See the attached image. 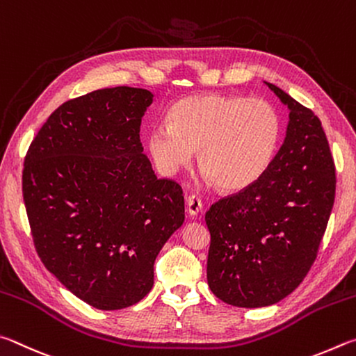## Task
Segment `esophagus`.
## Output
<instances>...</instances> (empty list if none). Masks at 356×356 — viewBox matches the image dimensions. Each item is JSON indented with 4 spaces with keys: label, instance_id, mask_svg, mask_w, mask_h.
<instances>
[{
    "label": "esophagus",
    "instance_id": "esophagus-1",
    "mask_svg": "<svg viewBox=\"0 0 356 356\" xmlns=\"http://www.w3.org/2000/svg\"><path fill=\"white\" fill-rule=\"evenodd\" d=\"M202 209H203L202 198L198 197V195H195V194L189 195V197H188V213H189L191 216H197L198 213H200Z\"/></svg>",
    "mask_w": 356,
    "mask_h": 356
}]
</instances>
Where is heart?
<instances>
[{
	"label": "heart",
	"instance_id": "1",
	"mask_svg": "<svg viewBox=\"0 0 356 356\" xmlns=\"http://www.w3.org/2000/svg\"><path fill=\"white\" fill-rule=\"evenodd\" d=\"M278 111L264 99L203 93L181 98L168 123L147 133V148L162 173L188 167L198 149V165L217 188L238 192L269 170L282 142Z\"/></svg>",
	"mask_w": 356,
	"mask_h": 356
}]
</instances>
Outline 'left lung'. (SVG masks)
Segmentation results:
<instances>
[{"label": "left lung", "instance_id": "1", "mask_svg": "<svg viewBox=\"0 0 356 356\" xmlns=\"http://www.w3.org/2000/svg\"><path fill=\"white\" fill-rule=\"evenodd\" d=\"M289 108L283 145L258 183L220 198L204 216L208 284L222 302L269 307L307 277L332 214L336 170L314 112L266 83Z\"/></svg>", "mask_w": 356, "mask_h": 356}]
</instances>
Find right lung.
<instances>
[{"label": "right lung", "instance_id": "obj_1", "mask_svg": "<svg viewBox=\"0 0 356 356\" xmlns=\"http://www.w3.org/2000/svg\"><path fill=\"white\" fill-rule=\"evenodd\" d=\"M153 93L112 87L68 99L24 156L23 200L43 266L97 309L153 288L154 259L184 222L183 189L158 178L140 142Z\"/></svg>", "mask_w": 356, "mask_h": 356}]
</instances>
